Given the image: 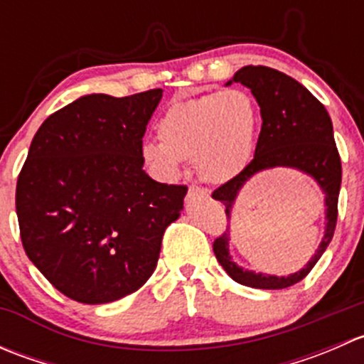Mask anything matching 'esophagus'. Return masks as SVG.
<instances>
[{
    "label": "esophagus",
    "mask_w": 364,
    "mask_h": 364,
    "mask_svg": "<svg viewBox=\"0 0 364 364\" xmlns=\"http://www.w3.org/2000/svg\"><path fill=\"white\" fill-rule=\"evenodd\" d=\"M188 197H190V199H196V197H203V199H208V197H209V190L208 188H203V186L192 185L188 188Z\"/></svg>",
    "instance_id": "1"
}]
</instances>
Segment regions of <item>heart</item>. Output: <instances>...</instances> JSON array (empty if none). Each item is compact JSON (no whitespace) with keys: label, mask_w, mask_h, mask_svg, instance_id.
I'll use <instances>...</instances> for the list:
<instances>
[{"label":"heart","mask_w":364,"mask_h":364,"mask_svg":"<svg viewBox=\"0 0 364 364\" xmlns=\"http://www.w3.org/2000/svg\"><path fill=\"white\" fill-rule=\"evenodd\" d=\"M260 114L248 91L230 87L176 104L159 123L160 139L141 144L144 164L164 179H176L196 159L209 181H229L248 167L257 146Z\"/></svg>","instance_id":"heart-1"}]
</instances>
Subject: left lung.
Returning a JSON list of instances; mask_svg holds the SVG:
<instances>
[{"mask_svg": "<svg viewBox=\"0 0 364 364\" xmlns=\"http://www.w3.org/2000/svg\"><path fill=\"white\" fill-rule=\"evenodd\" d=\"M232 82H241L252 91L262 116L255 155L241 174L213 192V199L225 205L230 220L234 203L241 188L259 172L274 167H289L304 172L317 181L324 193L326 227L324 237L303 269L289 277L255 273L243 269L229 252L230 232L220 234L213 252L234 282L253 289H285L303 280L317 264L335 234L338 218V196L341 185V161L333 135V123L324 105L292 77L269 67H243L234 73Z\"/></svg>", "mask_w": 364, "mask_h": 364, "instance_id": "8db88e82", "label": "left lung"}]
</instances>
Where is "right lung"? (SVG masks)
I'll return each instance as SVG.
<instances>
[{
  "label": "right lung",
  "mask_w": 364,
  "mask_h": 364,
  "mask_svg": "<svg viewBox=\"0 0 364 364\" xmlns=\"http://www.w3.org/2000/svg\"><path fill=\"white\" fill-rule=\"evenodd\" d=\"M161 90L84 95L50 114L29 146L16 209L26 255L70 299L112 303L148 282L186 186L149 178L142 137Z\"/></svg>",
  "instance_id": "1"
}]
</instances>
